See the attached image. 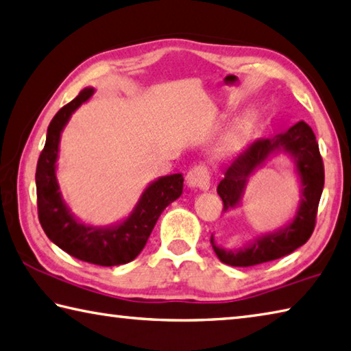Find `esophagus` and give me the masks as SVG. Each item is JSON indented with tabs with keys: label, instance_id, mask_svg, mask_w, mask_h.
<instances>
[{
	"label": "esophagus",
	"instance_id": "1",
	"mask_svg": "<svg viewBox=\"0 0 351 351\" xmlns=\"http://www.w3.org/2000/svg\"><path fill=\"white\" fill-rule=\"evenodd\" d=\"M186 184L189 188L208 191L210 184V176L208 168L204 165H197V167H194L186 176Z\"/></svg>",
	"mask_w": 351,
	"mask_h": 351
}]
</instances>
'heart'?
<instances>
[{"instance_id":"heart-1","label":"heart","mask_w":351,"mask_h":351,"mask_svg":"<svg viewBox=\"0 0 351 351\" xmlns=\"http://www.w3.org/2000/svg\"><path fill=\"white\" fill-rule=\"evenodd\" d=\"M250 136H252V123L249 121H244L237 123L235 127L228 131V134L223 137L220 143L221 153H232V151L240 149L244 143H246Z\"/></svg>"}]
</instances>
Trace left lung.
Returning <instances> with one entry per match:
<instances>
[{
  "label": "left lung",
  "mask_w": 351,
  "mask_h": 351,
  "mask_svg": "<svg viewBox=\"0 0 351 351\" xmlns=\"http://www.w3.org/2000/svg\"><path fill=\"white\" fill-rule=\"evenodd\" d=\"M287 156L298 177L300 203L292 220L274 232H264L240 249H226L215 243L210 244L218 260L234 267H249L255 264L276 260L292 254L306 243L315 229L316 210L324 188V165L313 130L300 121L274 138L255 141L232 160L218 183L217 193L223 200V210L240 208L246 193L249 178L261 169L270 158Z\"/></svg>",
  "instance_id": "obj_1"
}]
</instances>
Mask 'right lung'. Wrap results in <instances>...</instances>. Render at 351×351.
Returning a JSON list of instances; mask_svg holds the SVG:
<instances>
[{
  "label": "right lung",
  "instance_id": "obj_1",
  "mask_svg": "<svg viewBox=\"0 0 351 351\" xmlns=\"http://www.w3.org/2000/svg\"><path fill=\"white\" fill-rule=\"evenodd\" d=\"M93 95V87L81 90L51 119L36 167L38 217L45 235L64 252L81 261L111 267L133 261L142 252L158 217L182 195L183 174L163 176L148 183L128 217L116 223L95 226L79 220L65 203L58 183L59 143L71 114Z\"/></svg>",
  "mask_w": 351,
  "mask_h": 351
}]
</instances>
